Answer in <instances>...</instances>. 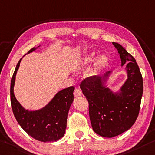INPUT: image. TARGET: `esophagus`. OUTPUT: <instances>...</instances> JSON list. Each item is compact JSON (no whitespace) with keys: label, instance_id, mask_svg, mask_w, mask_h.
<instances>
[{"label":"esophagus","instance_id":"esophagus-1","mask_svg":"<svg viewBox=\"0 0 155 155\" xmlns=\"http://www.w3.org/2000/svg\"><path fill=\"white\" fill-rule=\"evenodd\" d=\"M81 94H82V92L81 91V90L76 88L74 90V97H80V96H81Z\"/></svg>","mask_w":155,"mask_h":155}]
</instances>
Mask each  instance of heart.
Segmentation results:
<instances>
[{"instance_id":"obj_1","label":"heart","mask_w":155,"mask_h":155,"mask_svg":"<svg viewBox=\"0 0 155 155\" xmlns=\"http://www.w3.org/2000/svg\"><path fill=\"white\" fill-rule=\"evenodd\" d=\"M98 58L97 55L94 52H92L90 54L85 56L84 58H82L79 62H78L77 65H76L75 68L77 70H82L83 68H85L92 65V63H94L96 61H97ZM109 63V59L106 56H103L99 58V60L97 61V64H96V68L94 70L93 72L90 74V77H94L95 75H97L98 72L100 70H101L103 68H104L105 66H107Z\"/></svg>"}]
</instances>
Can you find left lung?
<instances>
[{"instance_id":"8db88e82","label":"left lung","mask_w":155,"mask_h":155,"mask_svg":"<svg viewBox=\"0 0 155 155\" xmlns=\"http://www.w3.org/2000/svg\"><path fill=\"white\" fill-rule=\"evenodd\" d=\"M119 54L121 66L126 63L127 79L117 92L107 87L112 71L83 80L80 87L89 103L93 130L112 138L127 131L138 117L143 91V78L136 60L117 43H112Z\"/></svg>"}]
</instances>
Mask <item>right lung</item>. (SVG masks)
<instances>
[{"mask_svg":"<svg viewBox=\"0 0 155 155\" xmlns=\"http://www.w3.org/2000/svg\"><path fill=\"white\" fill-rule=\"evenodd\" d=\"M38 47L31 49L28 54ZM21 60H19L11 80V105L14 117L22 128L36 140L42 142L57 141L65 134L68 112L74 101V87L60 90L43 108L34 111L25 109L14 92L16 73Z\"/></svg>","mask_w":155,"mask_h":155,"instance_id":"add662e5","label":"right lung"}]
</instances>
